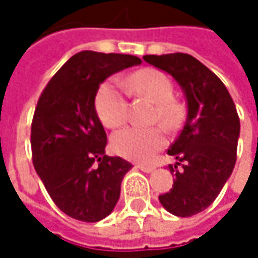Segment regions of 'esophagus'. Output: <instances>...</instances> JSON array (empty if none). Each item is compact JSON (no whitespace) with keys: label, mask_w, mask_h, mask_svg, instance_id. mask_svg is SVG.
<instances>
[{"label":"esophagus","mask_w":258,"mask_h":258,"mask_svg":"<svg viewBox=\"0 0 258 258\" xmlns=\"http://www.w3.org/2000/svg\"><path fill=\"white\" fill-rule=\"evenodd\" d=\"M137 168L141 169L143 172H153L154 171V166H151V165H138Z\"/></svg>","instance_id":"34e87169"}]
</instances>
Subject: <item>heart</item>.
Segmentation results:
<instances>
[{
    "label": "heart",
    "instance_id": "obj_1",
    "mask_svg": "<svg viewBox=\"0 0 258 258\" xmlns=\"http://www.w3.org/2000/svg\"><path fill=\"white\" fill-rule=\"evenodd\" d=\"M127 89L150 102L156 104L154 120L172 129L181 120V107L174 101V84L171 79L154 68H144L129 76L124 83L111 79L101 84L96 93L95 105L101 121L107 127L121 126L129 115ZM165 144V135L160 127L131 126L115 132L111 137L113 150L131 160L147 162Z\"/></svg>",
    "mask_w": 258,
    "mask_h": 258
}]
</instances>
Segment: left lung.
I'll return each instance as SVG.
<instances>
[{"label":"left lung","instance_id":"1","mask_svg":"<svg viewBox=\"0 0 258 258\" xmlns=\"http://www.w3.org/2000/svg\"><path fill=\"white\" fill-rule=\"evenodd\" d=\"M144 60L172 76L185 96V123L168 150L177 160L169 165L174 185L159 201L177 217H191L210 207L233 172L241 132L236 107L223 81L196 57L169 53Z\"/></svg>","mask_w":258,"mask_h":258}]
</instances>
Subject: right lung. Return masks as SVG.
<instances>
[{
  "mask_svg": "<svg viewBox=\"0 0 258 258\" xmlns=\"http://www.w3.org/2000/svg\"><path fill=\"white\" fill-rule=\"evenodd\" d=\"M132 54L84 50L74 54L43 90L31 127L34 168L57 208L96 223L113 212L132 165L105 154L107 134L95 108L99 84L140 65Z\"/></svg>",
  "mask_w": 258,
  "mask_h": 258,
  "instance_id": "obj_1",
  "label": "right lung"
}]
</instances>
